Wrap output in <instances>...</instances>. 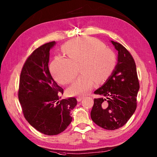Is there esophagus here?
Segmentation results:
<instances>
[{
	"instance_id": "34e87169",
	"label": "esophagus",
	"mask_w": 157,
	"mask_h": 157,
	"mask_svg": "<svg viewBox=\"0 0 157 157\" xmlns=\"http://www.w3.org/2000/svg\"><path fill=\"white\" fill-rule=\"evenodd\" d=\"M82 99H83L82 97H81V96H79V97L77 98V101H78V102H80Z\"/></svg>"
}]
</instances>
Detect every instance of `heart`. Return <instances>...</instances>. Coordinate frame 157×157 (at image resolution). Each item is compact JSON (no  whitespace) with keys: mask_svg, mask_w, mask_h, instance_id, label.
Wrapping results in <instances>:
<instances>
[{"mask_svg":"<svg viewBox=\"0 0 157 157\" xmlns=\"http://www.w3.org/2000/svg\"><path fill=\"white\" fill-rule=\"evenodd\" d=\"M67 58L57 56L50 65L55 80L63 85L71 83L79 66L82 74L67 90L70 96L85 95L91 90L95 82L106 81L115 69L116 57L111 50L94 38L81 37L71 40L62 46Z\"/></svg>","mask_w":157,"mask_h":157,"instance_id":"1","label":"heart"}]
</instances>
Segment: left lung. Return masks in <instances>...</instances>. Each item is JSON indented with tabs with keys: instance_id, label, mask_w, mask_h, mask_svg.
<instances>
[{
	"instance_id": "1",
	"label": "left lung",
	"mask_w": 157,
	"mask_h": 157,
	"mask_svg": "<svg viewBox=\"0 0 157 157\" xmlns=\"http://www.w3.org/2000/svg\"><path fill=\"white\" fill-rule=\"evenodd\" d=\"M118 51L117 64L111 75L101 88L94 91L90 116L96 125L105 129L121 128L134 114L140 84L134 59L124 46L111 41Z\"/></svg>"
}]
</instances>
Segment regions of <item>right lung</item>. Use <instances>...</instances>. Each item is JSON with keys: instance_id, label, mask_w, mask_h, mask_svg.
Returning a JSON list of instances; mask_svg holds the SVG:
<instances>
[{"instance_id": "1", "label": "right lung", "mask_w": 157, "mask_h": 157, "mask_svg": "<svg viewBox=\"0 0 157 157\" xmlns=\"http://www.w3.org/2000/svg\"><path fill=\"white\" fill-rule=\"evenodd\" d=\"M55 41L40 46L23 65L18 98L25 119L45 135H57L72 121L71 111L77 105L74 97L59 101L63 89L53 79L48 69L50 50Z\"/></svg>"}]
</instances>
